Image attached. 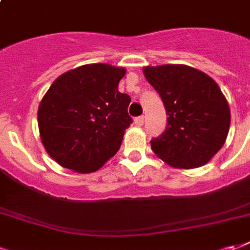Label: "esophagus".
<instances>
[{"label":"esophagus","instance_id":"34e87169","mask_svg":"<svg viewBox=\"0 0 250 250\" xmlns=\"http://www.w3.org/2000/svg\"><path fill=\"white\" fill-rule=\"evenodd\" d=\"M134 123H136V125H138V126H143V125H144V116H138V117L134 118Z\"/></svg>","mask_w":250,"mask_h":250}]
</instances>
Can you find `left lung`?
Instances as JSON below:
<instances>
[{
    "instance_id": "1",
    "label": "left lung",
    "mask_w": 250,
    "mask_h": 250,
    "mask_svg": "<svg viewBox=\"0 0 250 250\" xmlns=\"http://www.w3.org/2000/svg\"><path fill=\"white\" fill-rule=\"evenodd\" d=\"M144 74L163 100L165 132L152 150L174 167L205 165L227 140L230 110L221 89L205 73L187 65L146 66Z\"/></svg>"
}]
</instances>
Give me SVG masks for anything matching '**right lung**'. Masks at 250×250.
Segmentation results:
<instances>
[{
    "instance_id": "obj_1",
    "label": "right lung",
    "mask_w": 250,
    "mask_h": 250,
    "mask_svg": "<svg viewBox=\"0 0 250 250\" xmlns=\"http://www.w3.org/2000/svg\"><path fill=\"white\" fill-rule=\"evenodd\" d=\"M125 69L83 65L52 83L38 107V127L49 156L80 173L97 170L112 158L133 123L130 97L118 92Z\"/></svg>"
}]
</instances>
